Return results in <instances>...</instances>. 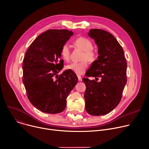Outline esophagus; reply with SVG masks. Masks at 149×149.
Here are the masks:
<instances>
[{
	"label": "esophagus",
	"instance_id": "1",
	"mask_svg": "<svg viewBox=\"0 0 149 149\" xmlns=\"http://www.w3.org/2000/svg\"><path fill=\"white\" fill-rule=\"evenodd\" d=\"M77 77H78V81H81V79H82V77H81V76H80V75H77Z\"/></svg>",
	"mask_w": 149,
	"mask_h": 149
}]
</instances>
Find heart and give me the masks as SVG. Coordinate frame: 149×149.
I'll list each match as a JSON object with an SVG mask.
<instances>
[{
	"label": "heart",
	"mask_w": 149,
	"mask_h": 149,
	"mask_svg": "<svg viewBox=\"0 0 149 149\" xmlns=\"http://www.w3.org/2000/svg\"><path fill=\"white\" fill-rule=\"evenodd\" d=\"M74 45L77 48L84 51L81 60L79 63H72L67 66V68L77 74H84L88 67V61H93L96 58V53L92 49L93 45L92 42L87 38L80 37L75 39ZM70 49L68 45L64 44L61 49V56L65 61L70 60Z\"/></svg>",
	"instance_id": "heart-1"
}]
</instances>
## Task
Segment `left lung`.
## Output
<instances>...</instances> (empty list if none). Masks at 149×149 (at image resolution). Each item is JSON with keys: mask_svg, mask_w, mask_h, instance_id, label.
<instances>
[{"mask_svg": "<svg viewBox=\"0 0 149 149\" xmlns=\"http://www.w3.org/2000/svg\"><path fill=\"white\" fill-rule=\"evenodd\" d=\"M88 35L98 47L99 56L85 73L86 77L95 79H82L86 86L85 109L91 115H104L115 109L121 100L127 82V63L122 46L112 34L93 29ZM99 77L101 80L97 81Z\"/></svg>", "mask_w": 149, "mask_h": 149, "instance_id": "obj_1", "label": "left lung"}]
</instances>
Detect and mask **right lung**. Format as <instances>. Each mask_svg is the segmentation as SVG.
Listing matches in <instances>:
<instances>
[{
  "label": "right lung",
  "mask_w": 149,
  "mask_h": 149,
  "mask_svg": "<svg viewBox=\"0 0 149 149\" xmlns=\"http://www.w3.org/2000/svg\"><path fill=\"white\" fill-rule=\"evenodd\" d=\"M74 33L68 30L51 29L39 35L26 53L23 64V82L31 104L42 112H63L67 97L78 82L77 75L65 70L60 60L61 49Z\"/></svg>",
  "instance_id": "obj_1"
}]
</instances>
